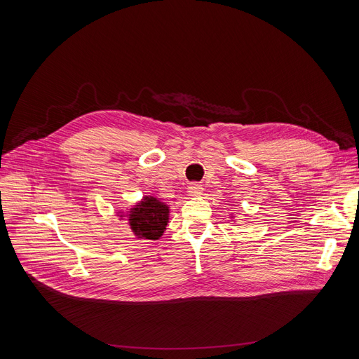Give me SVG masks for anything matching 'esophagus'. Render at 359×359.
I'll use <instances>...</instances> for the list:
<instances>
[{"mask_svg": "<svg viewBox=\"0 0 359 359\" xmlns=\"http://www.w3.org/2000/svg\"><path fill=\"white\" fill-rule=\"evenodd\" d=\"M187 193H189V196H198V194L203 193V187H201V184L191 183V184L187 187Z\"/></svg>", "mask_w": 359, "mask_h": 359, "instance_id": "34e87169", "label": "esophagus"}]
</instances>
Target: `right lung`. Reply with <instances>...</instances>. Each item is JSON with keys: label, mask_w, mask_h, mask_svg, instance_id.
I'll return each instance as SVG.
<instances>
[{"label": "right lung", "mask_w": 359, "mask_h": 359, "mask_svg": "<svg viewBox=\"0 0 359 359\" xmlns=\"http://www.w3.org/2000/svg\"><path fill=\"white\" fill-rule=\"evenodd\" d=\"M169 206L158 197L144 196L139 203L121 217H126L130 230L137 238L159 240L169 223Z\"/></svg>", "instance_id": "right-lung-1"}]
</instances>
